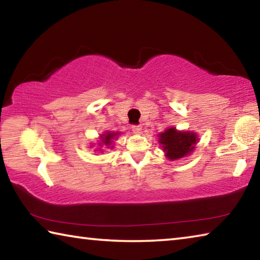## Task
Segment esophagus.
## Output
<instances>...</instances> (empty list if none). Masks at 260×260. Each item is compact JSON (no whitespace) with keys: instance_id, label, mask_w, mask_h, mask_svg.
<instances>
[{"instance_id":"esophagus-1","label":"esophagus","mask_w":260,"mask_h":260,"mask_svg":"<svg viewBox=\"0 0 260 260\" xmlns=\"http://www.w3.org/2000/svg\"><path fill=\"white\" fill-rule=\"evenodd\" d=\"M132 131H133L134 134H141L142 133V126H140V125L132 126Z\"/></svg>"}]
</instances>
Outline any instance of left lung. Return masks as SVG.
<instances>
[{"instance_id": "left-lung-1", "label": "left lung", "mask_w": 260, "mask_h": 260, "mask_svg": "<svg viewBox=\"0 0 260 260\" xmlns=\"http://www.w3.org/2000/svg\"><path fill=\"white\" fill-rule=\"evenodd\" d=\"M199 135L192 131H178L175 127L167 128L158 134V142L165 157L171 161L191 155L199 143Z\"/></svg>"}]
</instances>
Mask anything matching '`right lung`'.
<instances>
[{"label":"right lung","instance_id":"add662e5","mask_svg":"<svg viewBox=\"0 0 260 260\" xmlns=\"http://www.w3.org/2000/svg\"><path fill=\"white\" fill-rule=\"evenodd\" d=\"M121 133L120 132H104L103 134H100V138L98 140L99 148H95V151H102L104 149H113L114 141L118 139Z\"/></svg>","mask_w":260,"mask_h":260}]
</instances>
